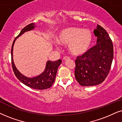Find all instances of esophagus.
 <instances>
[{"mask_svg": "<svg viewBox=\"0 0 122 122\" xmlns=\"http://www.w3.org/2000/svg\"><path fill=\"white\" fill-rule=\"evenodd\" d=\"M63 60H64V61H66V60H70V57L67 56H66V57H64V58H63Z\"/></svg>", "mask_w": 122, "mask_h": 122, "instance_id": "obj_1", "label": "esophagus"}]
</instances>
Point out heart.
Listing matches in <instances>:
<instances>
[{
  "label": "heart",
  "mask_w": 122,
  "mask_h": 122,
  "mask_svg": "<svg viewBox=\"0 0 122 122\" xmlns=\"http://www.w3.org/2000/svg\"><path fill=\"white\" fill-rule=\"evenodd\" d=\"M92 40L91 31L79 27H69L60 32L57 41L62 45H69V50L72 55H80L90 47Z\"/></svg>",
  "instance_id": "b5f03b06"
}]
</instances>
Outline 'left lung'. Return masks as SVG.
Wrapping results in <instances>:
<instances>
[{"mask_svg": "<svg viewBox=\"0 0 122 122\" xmlns=\"http://www.w3.org/2000/svg\"><path fill=\"white\" fill-rule=\"evenodd\" d=\"M94 33L97 37V45L75 60V76L79 84L84 86L103 82L113 61V45L108 33L99 25H97Z\"/></svg>", "mask_w": 122, "mask_h": 122, "instance_id": "1", "label": "left lung"}]
</instances>
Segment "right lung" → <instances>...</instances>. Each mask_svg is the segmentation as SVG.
<instances>
[{"label":"right lung","mask_w":122,"mask_h":122,"mask_svg":"<svg viewBox=\"0 0 122 122\" xmlns=\"http://www.w3.org/2000/svg\"><path fill=\"white\" fill-rule=\"evenodd\" d=\"M35 27L36 26L35 25V23H30L26 25L24 28L22 29L18 36L14 39V41L13 42L12 48H11L12 65L13 70L15 76L23 84L30 88L37 89V90H44V89L50 88L53 85V82L55 81L58 66L62 62V61L61 60L59 59L54 62H52L51 61H48L47 62L45 71L42 74L33 77H27L21 74L16 68L15 65L14 64L13 60V46L16 39L22 35L23 33H24V32L33 30Z\"/></svg>","instance_id":"right-lung-1"}]
</instances>
